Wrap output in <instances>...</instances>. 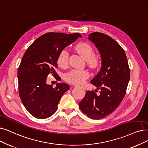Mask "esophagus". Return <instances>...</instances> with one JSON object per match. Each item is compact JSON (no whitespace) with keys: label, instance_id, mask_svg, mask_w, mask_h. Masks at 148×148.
<instances>
[{"label":"esophagus","instance_id":"esophagus-1","mask_svg":"<svg viewBox=\"0 0 148 148\" xmlns=\"http://www.w3.org/2000/svg\"><path fill=\"white\" fill-rule=\"evenodd\" d=\"M74 87H81L82 89H83V90H85V88H84V87H82V86H77V85H75L74 86Z\"/></svg>","mask_w":148,"mask_h":148}]
</instances>
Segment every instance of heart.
Returning <instances> with one entry per match:
<instances>
[{
	"label": "heart",
	"instance_id": "heart-1",
	"mask_svg": "<svg viewBox=\"0 0 148 148\" xmlns=\"http://www.w3.org/2000/svg\"><path fill=\"white\" fill-rule=\"evenodd\" d=\"M76 51L87 61L91 67H95L98 63V58L94 56L93 49L91 45L86 42L79 43L75 47ZM69 52L66 49L62 50L58 55L57 64L58 66L65 68L67 66ZM89 73L86 70L73 69L65 74L64 78L69 83L73 84H81L89 77Z\"/></svg>",
	"mask_w": 148,
	"mask_h": 148
}]
</instances>
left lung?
I'll list each match as a JSON object with an SVG mask.
<instances>
[{
  "mask_svg": "<svg viewBox=\"0 0 148 148\" xmlns=\"http://www.w3.org/2000/svg\"><path fill=\"white\" fill-rule=\"evenodd\" d=\"M88 39L101 55V70L90 81L101 91L99 95L87 91L79 107L90 119L99 120L119 107L126 92L130 70L125 51L114 39L98 32L90 33Z\"/></svg>",
  "mask_w": 148,
  "mask_h": 148,
  "instance_id": "1",
  "label": "left lung"
}]
</instances>
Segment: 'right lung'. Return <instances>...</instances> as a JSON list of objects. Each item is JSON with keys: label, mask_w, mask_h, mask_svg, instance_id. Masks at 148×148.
<instances>
[{"label": "right lung", "mask_w": 148, "mask_h": 148, "mask_svg": "<svg viewBox=\"0 0 148 148\" xmlns=\"http://www.w3.org/2000/svg\"><path fill=\"white\" fill-rule=\"evenodd\" d=\"M79 37L77 33H46L35 40L23 56L17 72L19 94L26 109L36 119L53 115L62 95L70 88L60 82L53 88L46 81L50 73L60 80L55 72L59 53Z\"/></svg>", "instance_id": "1"}]
</instances>
